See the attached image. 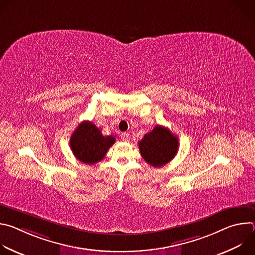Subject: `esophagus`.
Segmentation results:
<instances>
[{
    "mask_svg": "<svg viewBox=\"0 0 255 255\" xmlns=\"http://www.w3.org/2000/svg\"><path fill=\"white\" fill-rule=\"evenodd\" d=\"M121 138H122V140L123 141H129L130 140V135H129V133H122L121 134Z\"/></svg>",
    "mask_w": 255,
    "mask_h": 255,
    "instance_id": "obj_1",
    "label": "esophagus"
}]
</instances>
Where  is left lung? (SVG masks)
I'll use <instances>...</instances> for the list:
<instances>
[{
  "mask_svg": "<svg viewBox=\"0 0 255 255\" xmlns=\"http://www.w3.org/2000/svg\"><path fill=\"white\" fill-rule=\"evenodd\" d=\"M143 159L154 167H161L169 162L178 149L177 137L169 129L156 125L138 142Z\"/></svg>",
  "mask_w": 255,
  "mask_h": 255,
  "instance_id": "8db88e82",
  "label": "left lung"
}]
</instances>
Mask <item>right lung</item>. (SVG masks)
<instances>
[{"label": "right lung", "mask_w": 255, "mask_h": 255, "mask_svg": "<svg viewBox=\"0 0 255 255\" xmlns=\"http://www.w3.org/2000/svg\"><path fill=\"white\" fill-rule=\"evenodd\" d=\"M115 141V136H104L92 122L84 121L72 133L69 144L72 153L80 161L95 164L105 157Z\"/></svg>", "instance_id": "obj_1"}]
</instances>
